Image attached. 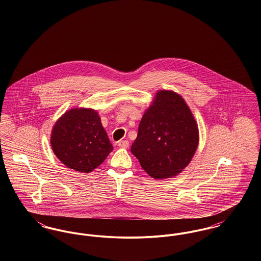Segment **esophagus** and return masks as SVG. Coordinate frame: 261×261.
I'll return each instance as SVG.
<instances>
[{"label":"esophagus","instance_id":"obj_1","mask_svg":"<svg viewBox=\"0 0 261 261\" xmlns=\"http://www.w3.org/2000/svg\"><path fill=\"white\" fill-rule=\"evenodd\" d=\"M118 147L119 148H123V149H127L129 147V142L127 140H121L118 142Z\"/></svg>","mask_w":261,"mask_h":261}]
</instances>
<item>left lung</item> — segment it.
<instances>
[{
  "label": "left lung",
  "instance_id": "obj_1",
  "mask_svg": "<svg viewBox=\"0 0 261 261\" xmlns=\"http://www.w3.org/2000/svg\"><path fill=\"white\" fill-rule=\"evenodd\" d=\"M199 138L198 124L186 101L173 91L162 90L140 121L131 152L150 177L171 178L192 161Z\"/></svg>",
  "mask_w": 261,
  "mask_h": 261
}]
</instances>
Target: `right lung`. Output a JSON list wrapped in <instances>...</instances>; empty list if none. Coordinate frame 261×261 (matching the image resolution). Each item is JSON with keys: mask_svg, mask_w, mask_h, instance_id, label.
Listing matches in <instances>:
<instances>
[{"mask_svg": "<svg viewBox=\"0 0 261 261\" xmlns=\"http://www.w3.org/2000/svg\"><path fill=\"white\" fill-rule=\"evenodd\" d=\"M50 146L68 168L89 173L101 164L113 149L99 113L91 109H71L54 125Z\"/></svg>", "mask_w": 261, "mask_h": 261, "instance_id": "right-lung-1", "label": "right lung"}]
</instances>
